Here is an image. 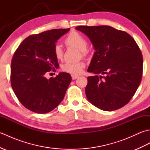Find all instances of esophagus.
Segmentation results:
<instances>
[{"label":"esophagus","instance_id":"esophagus-1","mask_svg":"<svg viewBox=\"0 0 150 150\" xmlns=\"http://www.w3.org/2000/svg\"><path fill=\"white\" fill-rule=\"evenodd\" d=\"M79 77V76H77V75H71V78H72L73 80H75L76 79H77Z\"/></svg>","mask_w":150,"mask_h":150}]
</instances>
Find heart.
Returning a JSON list of instances; mask_svg holds the SVG:
<instances>
[{"mask_svg": "<svg viewBox=\"0 0 150 150\" xmlns=\"http://www.w3.org/2000/svg\"><path fill=\"white\" fill-rule=\"evenodd\" d=\"M64 42L67 47H73L79 50L82 57H86L88 55L87 40L82 34L77 31H71L69 33L65 38ZM53 52L54 56L57 60H60L63 59L64 51L59 44H55L54 46ZM84 67V62L80 61L75 63H66L62 66L61 69L63 71L76 75L81 74Z\"/></svg>", "mask_w": 150, "mask_h": 150, "instance_id": "heart-1", "label": "heart"}]
</instances>
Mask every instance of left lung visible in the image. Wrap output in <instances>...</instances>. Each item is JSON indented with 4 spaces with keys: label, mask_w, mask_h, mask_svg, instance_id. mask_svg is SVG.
<instances>
[{
    "label": "left lung",
    "mask_w": 150,
    "mask_h": 150,
    "mask_svg": "<svg viewBox=\"0 0 150 150\" xmlns=\"http://www.w3.org/2000/svg\"><path fill=\"white\" fill-rule=\"evenodd\" d=\"M76 30L90 38L95 52L88 72L85 91L94 106L113 111L132 99L141 82L143 58L134 39L109 26H80Z\"/></svg>",
    "instance_id": "8db88e82"
}]
</instances>
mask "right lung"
<instances>
[{"mask_svg": "<svg viewBox=\"0 0 150 150\" xmlns=\"http://www.w3.org/2000/svg\"><path fill=\"white\" fill-rule=\"evenodd\" d=\"M68 29H55L31 35L16 50L11 63V85L18 100L29 110L46 113L62 101L71 77L60 73L47 79L45 75L59 67L53 47Z\"/></svg>", "mask_w": 150, "mask_h": 150, "instance_id": "obj_1", "label": "right lung"}]
</instances>
